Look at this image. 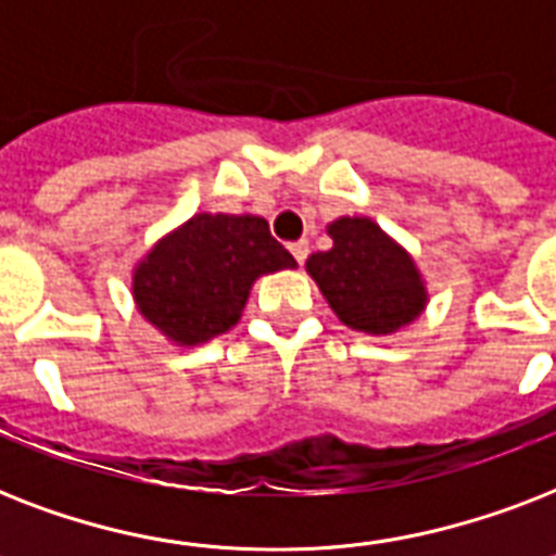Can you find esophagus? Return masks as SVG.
<instances>
[{
    "label": "esophagus",
    "mask_w": 556,
    "mask_h": 556,
    "mask_svg": "<svg viewBox=\"0 0 556 556\" xmlns=\"http://www.w3.org/2000/svg\"><path fill=\"white\" fill-rule=\"evenodd\" d=\"M291 253H294V260L300 262V265H303V262L308 260V242H305V239L294 242V244H291Z\"/></svg>",
    "instance_id": "34e87169"
}]
</instances>
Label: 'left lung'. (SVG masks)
<instances>
[{
  "label": "left lung",
  "mask_w": 556,
  "mask_h": 556,
  "mask_svg": "<svg viewBox=\"0 0 556 556\" xmlns=\"http://www.w3.org/2000/svg\"><path fill=\"white\" fill-rule=\"evenodd\" d=\"M326 233L331 248L312 253L305 270L343 326L387 338L421 317L427 279L404 244L369 216H340Z\"/></svg>",
  "instance_id": "8db88e82"
}]
</instances>
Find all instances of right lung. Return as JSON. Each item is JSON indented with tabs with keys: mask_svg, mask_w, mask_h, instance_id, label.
<instances>
[{
	"mask_svg": "<svg viewBox=\"0 0 556 556\" xmlns=\"http://www.w3.org/2000/svg\"><path fill=\"white\" fill-rule=\"evenodd\" d=\"M296 260L253 213H195L132 268L135 308L167 343L192 349L239 323L253 282Z\"/></svg>",
	"mask_w": 556,
	"mask_h": 556,
	"instance_id": "1",
	"label": "right lung"
}]
</instances>
